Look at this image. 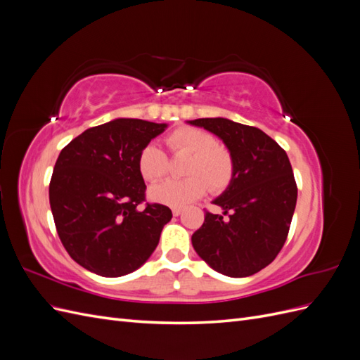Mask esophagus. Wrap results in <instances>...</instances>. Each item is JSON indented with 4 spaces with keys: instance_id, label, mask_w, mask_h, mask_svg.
<instances>
[{
    "instance_id": "esophagus-1",
    "label": "esophagus",
    "mask_w": 360,
    "mask_h": 360,
    "mask_svg": "<svg viewBox=\"0 0 360 360\" xmlns=\"http://www.w3.org/2000/svg\"><path fill=\"white\" fill-rule=\"evenodd\" d=\"M181 213V207H174V209H172V214L174 216H179Z\"/></svg>"
}]
</instances>
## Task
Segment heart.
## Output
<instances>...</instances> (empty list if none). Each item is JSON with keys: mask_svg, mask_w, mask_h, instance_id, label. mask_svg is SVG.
<instances>
[{"mask_svg": "<svg viewBox=\"0 0 360 360\" xmlns=\"http://www.w3.org/2000/svg\"><path fill=\"white\" fill-rule=\"evenodd\" d=\"M174 153L191 155L184 167L183 180H165L148 189V198L168 207H184L201 198L209 186L219 193L230 186L234 179V158L231 151L217 144V139L205 130L183 126L167 138ZM138 169L144 180L155 183L168 172V158L155 144H147L138 156Z\"/></svg>", "mask_w": 360, "mask_h": 360, "instance_id": "1", "label": "heart"}]
</instances>
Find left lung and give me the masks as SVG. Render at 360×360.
Segmentation results:
<instances>
[{
	"label": "left lung",
	"mask_w": 360,
	"mask_h": 360,
	"mask_svg": "<svg viewBox=\"0 0 360 360\" xmlns=\"http://www.w3.org/2000/svg\"><path fill=\"white\" fill-rule=\"evenodd\" d=\"M216 135L234 158V179L213 200L222 214L205 212L192 246L213 270L246 278L269 266L287 240L297 201L290 159L263 130L228 118L188 122Z\"/></svg>",
	"instance_id": "8db88e82"
}]
</instances>
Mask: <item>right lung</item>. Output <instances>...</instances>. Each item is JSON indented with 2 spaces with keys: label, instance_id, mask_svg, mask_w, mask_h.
Returning <instances> with one entry per match:
<instances>
[{
  "label": "right lung",
  "instance_id": "1",
  "mask_svg": "<svg viewBox=\"0 0 360 360\" xmlns=\"http://www.w3.org/2000/svg\"><path fill=\"white\" fill-rule=\"evenodd\" d=\"M168 127L115 118L86 129L61 150L49 184V202L63 246L93 274L118 278L143 266L172 217L147 204L138 156Z\"/></svg>",
  "mask_w": 360,
  "mask_h": 360
}]
</instances>
